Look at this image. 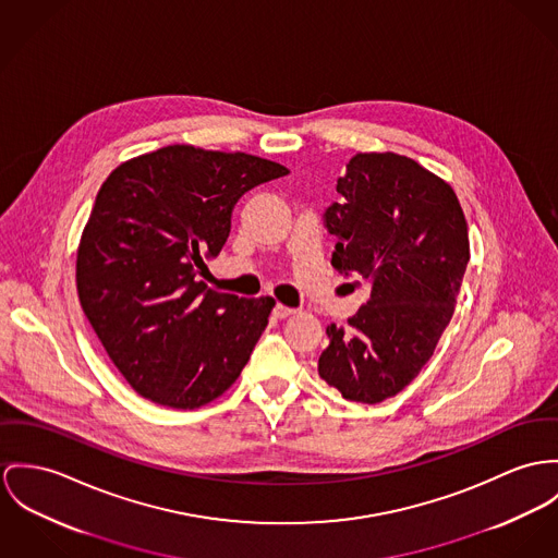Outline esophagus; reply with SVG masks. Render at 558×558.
Masks as SVG:
<instances>
[{
	"label": "esophagus",
	"instance_id": "1",
	"mask_svg": "<svg viewBox=\"0 0 558 558\" xmlns=\"http://www.w3.org/2000/svg\"><path fill=\"white\" fill-rule=\"evenodd\" d=\"M291 314H295V310L293 307H287V305H282V303H276V307H274V316L276 318H289Z\"/></svg>",
	"mask_w": 558,
	"mask_h": 558
}]
</instances>
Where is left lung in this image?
Returning a JSON list of instances; mask_svg holds the SVG:
<instances>
[{
    "label": "left lung",
    "instance_id": "obj_1",
    "mask_svg": "<svg viewBox=\"0 0 558 558\" xmlns=\"http://www.w3.org/2000/svg\"><path fill=\"white\" fill-rule=\"evenodd\" d=\"M325 215L331 265L372 298L327 327L318 374L348 401L380 403L410 385L448 327L470 263L468 220L448 182L395 153H359Z\"/></svg>",
    "mask_w": 558,
    "mask_h": 558
}]
</instances>
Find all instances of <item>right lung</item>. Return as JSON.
I'll return each instance as SVG.
<instances>
[{"mask_svg":"<svg viewBox=\"0 0 558 558\" xmlns=\"http://www.w3.org/2000/svg\"><path fill=\"white\" fill-rule=\"evenodd\" d=\"M287 173L246 153L175 144L106 178L76 284L90 327L137 395L193 410L238 380L276 301L216 293L197 276L225 246L240 197Z\"/></svg>","mask_w":558,"mask_h":558,"instance_id":"add662e5","label":"right lung"}]
</instances>
